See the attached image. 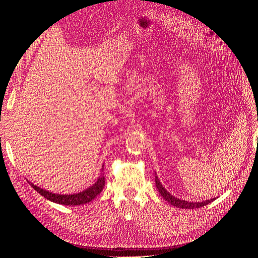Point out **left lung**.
Returning a JSON list of instances; mask_svg holds the SVG:
<instances>
[{"instance_id":"left-lung-1","label":"left lung","mask_w":258,"mask_h":258,"mask_svg":"<svg viewBox=\"0 0 258 258\" xmlns=\"http://www.w3.org/2000/svg\"><path fill=\"white\" fill-rule=\"evenodd\" d=\"M155 182H156V187H157V188H158L159 194L161 195V196L165 198L169 202V204H171V205L176 207V208H181V209H198V208H201V207H204V206L210 204V202H212L214 200V198H213V199H210V200H206L204 202H188V201H185V200L178 199V198L172 196V195H171L169 191H167L165 189V187H163L162 184L160 183L157 175H155Z\"/></svg>"}]
</instances>
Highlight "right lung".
I'll return each instance as SVG.
<instances>
[{
	"mask_svg": "<svg viewBox=\"0 0 258 258\" xmlns=\"http://www.w3.org/2000/svg\"><path fill=\"white\" fill-rule=\"evenodd\" d=\"M103 167L104 166H102L101 171H103ZM30 184L38 194H41L42 196H44V198L48 199L52 202H56V204L64 205V206H80V205L88 204V202H90L92 199H95L98 195L102 191L105 184V176L103 174H101L98 178V181L91 187H89V188H87L86 190H83L79 194H74V195L52 194L45 189H42L41 187H37L32 183Z\"/></svg>",
	"mask_w": 258,
	"mask_h": 258,
	"instance_id": "obj_1",
	"label": "right lung"
}]
</instances>
